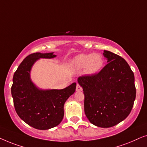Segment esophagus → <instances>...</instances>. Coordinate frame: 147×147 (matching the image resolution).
<instances>
[{
    "instance_id": "obj_1",
    "label": "esophagus",
    "mask_w": 147,
    "mask_h": 147,
    "mask_svg": "<svg viewBox=\"0 0 147 147\" xmlns=\"http://www.w3.org/2000/svg\"><path fill=\"white\" fill-rule=\"evenodd\" d=\"M76 91L77 92L82 91V88L79 85V84H77V86H76Z\"/></svg>"
}]
</instances>
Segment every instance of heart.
<instances>
[{
	"mask_svg": "<svg viewBox=\"0 0 147 147\" xmlns=\"http://www.w3.org/2000/svg\"><path fill=\"white\" fill-rule=\"evenodd\" d=\"M70 65L76 69H84L86 76H92L101 71L104 65V59L99 53H81L71 59Z\"/></svg>",
	"mask_w": 147,
	"mask_h": 147,
	"instance_id": "1",
	"label": "heart"
}]
</instances>
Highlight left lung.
Here are the masks:
<instances>
[{
  "instance_id": "left-lung-1",
  "label": "left lung",
  "mask_w": 147,
  "mask_h": 147,
  "mask_svg": "<svg viewBox=\"0 0 147 147\" xmlns=\"http://www.w3.org/2000/svg\"><path fill=\"white\" fill-rule=\"evenodd\" d=\"M105 67L96 75L78 79L83 88L84 112L94 125L109 128L129 115L136 98L134 76L125 59L109 51Z\"/></svg>"
}]
</instances>
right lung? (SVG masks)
Wrapping results in <instances>:
<instances>
[{
    "instance_id": "right-lung-1",
    "label": "right lung",
    "mask_w": 147,
    "mask_h": 147,
    "mask_svg": "<svg viewBox=\"0 0 147 147\" xmlns=\"http://www.w3.org/2000/svg\"><path fill=\"white\" fill-rule=\"evenodd\" d=\"M56 57L54 52L31 54L13 76L11 94L16 112L24 122L38 130H48L59 124L64 116V104L76 91V82L57 90L41 89L32 81L31 72L35 62Z\"/></svg>"
}]
</instances>
